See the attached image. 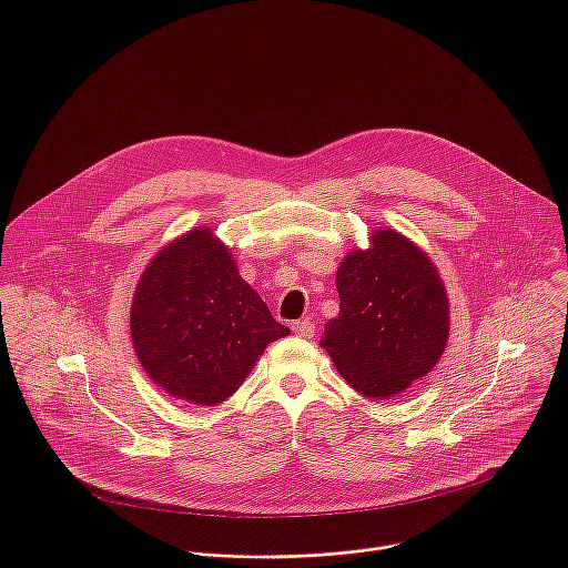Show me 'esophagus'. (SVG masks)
Wrapping results in <instances>:
<instances>
[{
    "label": "esophagus",
    "mask_w": 568,
    "mask_h": 568,
    "mask_svg": "<svg viewBox=\"0 0 568 568\" xmlns=\"http://www.w3.org/2000/svg\"><path fill=\"white\" fill-rule=\"evenodd\" d=\"M293 332L302 338H311L315 334V324H313V320H300L293 324Z\"/></svg>",
    "instance_id": "obj_1"
}]
</instances>
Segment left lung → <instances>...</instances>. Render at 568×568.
I'll use <instances>...</instances> for the list:
<instances>
[{"label": "left lung", "mask_w": 568, "mask_h": 568, "mask_svg": "<svg viewBox=\"0 0 568 568\" xmlns=\"http://www.w3.org/2000/svg\"><path fill=\"white\" fill-rule=\"evenodd\" d=\"M338 315L322 347L361 396L387 400L442 358L450 304L435 262L396 230L381 227L369 248H352L336 268Z\"/></svg>", "instance_id": "1"}]
</instances>
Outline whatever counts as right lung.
<instances>
[{"mask_svg":"<svg viewBox=\"0 0 568 568\" xmlns=\"http://www.w3.org/2000/svg\"><path fill=\"white\" fill-rule=\"evenodd\" d=\"M288 334L207 227L163 244L135 286V356L160 389L190 405L227 400L266 345Z\"/></svg>","mask_w":568,"mask_h":568,"instance_id":"obj_1","label":"right lung"}]
</instances>
